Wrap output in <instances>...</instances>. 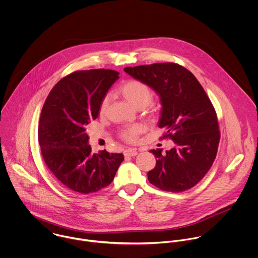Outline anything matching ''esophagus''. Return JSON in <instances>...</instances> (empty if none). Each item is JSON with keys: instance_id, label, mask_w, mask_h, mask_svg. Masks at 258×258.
<instances>
[{"instance_id": "34e87169", "label": "esophagus", "mask_w": 258, "mask_h": 258, "mask_svg": "<svg viewBox=\"0 0 258 258\" xmlns=\"http://www.w3.org/2000/svg\"><path fill=\"white\" fill-rule=\"evenodd\" d=\"M123 155L125 157H135V156L138 155V152H137L136 149H127L123 152Z\"/></svg>"}]
</instances>
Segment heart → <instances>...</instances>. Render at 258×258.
I'll list each match as a JSON object with an SVG mask.
<instances>
[{
    "label": "heart",
    "mask_w": 258,
    "mask_h": 258,
    "mask_svg": "<svg viewBox=\"0 0 258 258\" xmlns=\"http://www.w3.org/2000/svg\"><path fill=\"white\" fill-rule=\"evenodd\" d=\"M120 94L135 107L142 108L147 106L153 99V91L148 84L138 79H130L119 86ZM109 96L105 95L99 105L100 113H103L108 105ZM145 132V126L140 123L128 125L120 130V138L127 143H136L139 136Z\"/></svg>",
    "instance_id": "b5f03b06"
}]
</instances>
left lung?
<instances>
[{"instance_id": "8db88e82", "label": "left lung", "mask_w": 258, "mask_h": 258, "mask_svg": "<svg viewBox=\"0 0 258 258\" xmlns=\"http://www.w3.org/2000/svg\"><path fill=\"white\" fill-rule=\"evenodd\" d=\"M124 71L153 88L162 103L159 126L175 147L158 159L148 173L151 184L168 192H183L199 183L210 170L220 141L217 114L197 78L176 63L125 67Z\"/></svg>"}]
</instances>
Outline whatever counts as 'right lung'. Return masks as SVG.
Listing matches in <instances>:
<instances>
[{"label":"right lung","mask_w":258,"mask_h":258,"mask_svg":"<svg viewBox=\"0 0 258 258\" xmlns=\"http://www.w3.org/2000/svg\"><path fill=\"white\" fill-rule=\"evenodd\" d=\"M118 78L110 69L70 73L57 82L43 105L38 140L44 162L67 189L90 194L108 186L123 161L105 150L92 154L85 126L98 116L99 105Z\"/></svg>","instance_id":"add662e5"}]
</instances>
